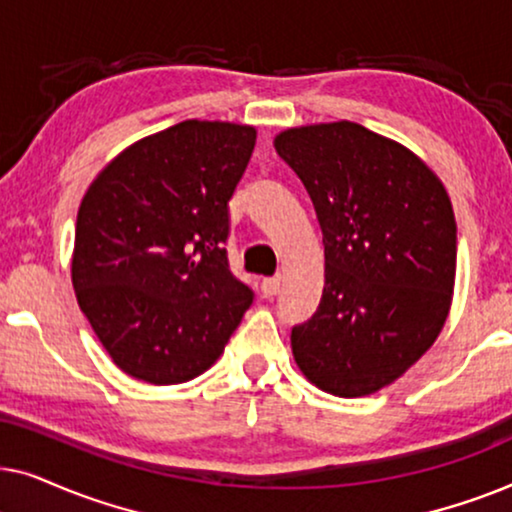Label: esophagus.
Returning <instances> with one entry per match:
<instances>
[{
  "instance_id": "1",
  "label": "esophagus",
  "mask_w": 512,
  "mask_h": 512,
  "mask_svg": "<svg viewBox=\"0 0 512 512\" xmlns=\"http://www.w3.org/2000/svg\"><path fill=\"white\" fill-rule=\"evenodd\" d=\"M279 289H282V279H279V277H265L261 282V293L265 298L277 296Z\"/></svg>"
}]
</instances>
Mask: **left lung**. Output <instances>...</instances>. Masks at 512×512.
<instances>
[{
  "label": "left lung",
  "mask_w": 512,
  "mask_h": 512,
  "mask_svg": "<svg viewBox=\"0 0 512 512\" xmlns=\"http://www.w3.org/2000/svg\"><path fill=\"white\" fill-rule=\"evenodd\" d=\"M324 235L326 284L291 349L312 384L368 396L433 345L450 312L457 221L440 179L403 144L352 121L275 137Z\"/></svg>",
  "instance_id": "1"
}]
</instances>
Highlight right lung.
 <instances>
[{
  "mask_svg": "<svg viewBox=\"0 0 512 512\" xmlns=\"http://www.w3.org/2000/svg\"><path fill=\"white\" fill-rule=\"evenodd\" d=\"M256 128L184 121L111 160L76 216L72 284L111 361L149 384L205 373L254 303L228 265V200Z\"/></svg>",
  "mask_w": 512,
  "mask_h": 512,
  "instance_id": "1",
  "label": "right lung"
}]
</instances>
